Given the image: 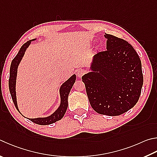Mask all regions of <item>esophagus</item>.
I'll list each match as a JSON object with an SVG mask.
<instances>
[{
	"mask_svg": "<svg viewBox=\"0 0 157 157\" xmlns=\"http://www.w3.org/2000/svg\"><path fill=\"white\" fill-rule=\"evenodd\" d=\"M85 73V71L83 69H78L77 71V75H78V78H81L84 75V74Z\"/></svg>",
	"mask_w": 157,
	"mask_h": 157,
	"instance_id": "obj_1",
	"label": "esophagus"
}]
</instances>
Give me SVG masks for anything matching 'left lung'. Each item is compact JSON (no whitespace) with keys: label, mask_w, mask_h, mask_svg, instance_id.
<instances>
[{"label":"left lung","mask_w":157,"mask_h":157,"mask_svg":"<svg viewBox=\"0 0 157 157\" xmlns=\"http://www.w3.org/2000/svg\"><path fill=\"white\" fill-rule=\"evenodd\" d=\"M106 49L94 56L91 72L82 76L91 107L101 115L117 116L137 103L144 83L141 62L132 45L105 33Z\"/></svg>","instance_id":"8db88e82"}]
</instances>
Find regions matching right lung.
<instances>
[{
    "label": "right lung",
    "mask_w": 157,
    "mask_h": 157,
    "mask_svg": "<svg viewBox=\"0 0 157 157\" xmlns=\"http://www.w3.org/2000/svg\"><path fill=\"white\" fill-rule=\"evenodd\" d=\"M36 39L31 40L27 41V42L22 45L21 49H20L18 54L13 59L12 62L11 63L10 67V79H9V88L10 92L11 94V98L14 105L16 108V109L20 112L17 105L16 101V76H17V71H18V67L21 62L22 57L24 56L25 51L27 50L28 47L31 44V42L35 40ZM76 79V75L74 74L71 78L67 80L64 83L62 84L59 88V95H60V105L58 107L55 112L50 116H48L47 117H39L34 119H29L32 122L39 125H49L51 124L55 123L63 117L65 113H66L67 107H68V96L72 88L74 83H75Z\"/></svg>",
    "instance_id": "obj_1"
}]
</instances>
